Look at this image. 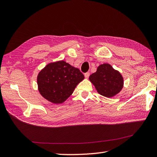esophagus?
<instances>
[{
  "instance_id": "obj_1",
  "label": "esophagus",
  "mask_w": 157,
  "mask_h": 157,
  "mask_svg": "<svg viewBox=\"0 0 157 157\" xmlns=\"http://www.w3.org/2000/svg\"><path fill=\"white\" fill-rule=\"evenodd\" d=\"M90 75V72H86V73L84 74V76H85V78H89Z\"/></svg>"
}]
</instances>
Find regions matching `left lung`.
Instances as JSON below:
<instances>
[{
    "label": "left lung",
    "instance_id": "8db88e82",
    "mask_svg": "<svg viewBox=\"0 0 157 157\" xmlns=\"http://www.w3.org/2000/svg\"><path fill=\"white\" fill-rule=\"evenodd\" d=\"M90 80L98 93L107 98L117 94L123 86L121 74L108 63L100 65L96 72L90 76Z\"/></svg>",
    "mask_w": 157,
    "mask_h": 157
}]
</instances>
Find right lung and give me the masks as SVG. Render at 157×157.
Returning a JSON list of instances; mask_svg holds the SVG:
<instances>
[{
  "instance_id": "right-lung-1",
  "label": "right lung",
  "mask_w": 157,
  "mask_h": 157,
  "mask_svg": "<svg viewBox=\"0 0 157 157\" xmlns=\"http://www.w3.org/2000/svg\"><path fill=\"white\" fill-rule=\"evenodd\" d=\"M84 75L64 61L50 63L40 72L37 83L40 94L52 103H62L73 93Z\"/></svg>"
}]
</instances>
